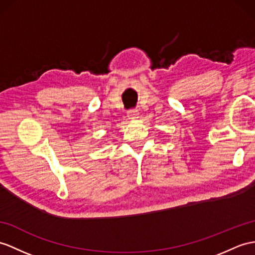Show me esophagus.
I'll return each instance as SVG.
<instances>
[{
    "instance_id": "esophagus-1",
    "label": "esophagus",
    "mask_w": 255,
    "mask_h": 255,
    "mask_svg": "<svg viewBox=\"0 0 255 255\" xmlns=\"http://www.w3.org/2000/svg\"><path fill=\"white\" fill-rule=\"evenodd\" d=\"M137 116H138V111L137 110H129V111H128V119L135 120L136 118H137Z\"/></svg>"
}]
</instances>
